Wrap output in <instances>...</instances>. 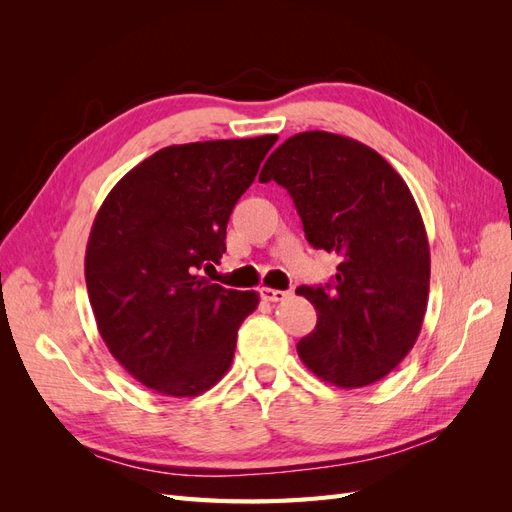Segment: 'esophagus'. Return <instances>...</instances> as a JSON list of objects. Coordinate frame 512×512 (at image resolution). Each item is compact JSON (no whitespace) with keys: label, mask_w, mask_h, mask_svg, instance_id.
I'll list each match as a JSON object with an SVG mask.
<instances>
[{"label":"esophagus","mask_w":512,"mask_h":512,"mask_svg":"<svg viewBox=\"0 0 512 512\" xmlns=\"http://www.w3.org/2000/svg\"><path fill=\"white\" fill-rule=\"evenodd\" d=\"M260 297L265 301L277 303V301H284L288 297V292L284 290H275V288H260Z\"/></svg>","instance_id":"1"}]
</instances>
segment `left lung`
Instances as JSON below:
<instances>
[{
    "mask_svg": "<svg viewBox=\"0 0 512 512\" xmlns=\"http://www.w3.org/2000/svg\"><path fill=\"white\" fill-rule=\"evenodd\" d=\"M260 181L294 200L307 241L339 256L331 284L299 286L316 329L297 344L307 369L359 389L416 344L429 297V241L414 196L378 151L348 136L301 132L277 147Z\"/></svg>",
    "mask_w": 512,
    "mask_h": 512,
    "instance_id": "left-lung-1",
    "label": "left lung"
}]
</instances>
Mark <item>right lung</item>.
<instances>
[{
    "instance_id": "add662e5",
    "label": "right lung",
    "mask_w": 512,
    "mask_h": 512,
    "mask_svg": "<svg viewBox=\"0 0 512 512\" xmlns=\"http://www.w3.org/2000/svg\"><path fill=\"white\" fill-rule=\"evenodd\" d=\"M277 136L170 145L108 192L85 252V282L106 348L147 389L196 397L228 371L254 290L198 271L226 252V224Z\"/></svg>"
}]
</instances>
